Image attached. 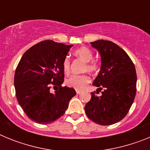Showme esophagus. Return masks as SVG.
Masks as SVG:
<instances>
[{
	"instance_id": "esophagus-1",
	"label": "esophagus",
	"mask_w": 150,
	"mask_h": 150,
	"mask_svg": "<svg viewBox=\"0 0 150 150\" xmlns=\"http://www.w3.org/2000/svg\"><path fill=\"white\" fill-rule=\"evenodd\" d=\"M76 94H80L82 92L81 91H80V90H76Z\"/></svg>"
}]
</instances>
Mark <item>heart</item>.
<instances>
[{
	"label": "heart",
	"mask_w": 150,
	"mask_h": 150,
	"mask_svg": "<svg viewBox=\"0 0 150 150\" xmlns=\"http://www.w3.org/2000/svg\"><path fill=\"white\" fill-rule=\"evenodd\" d=\"M74 55L77 58L86 62V65L84 67V71L88 72H96L98 71L100 67V64L98 61L93 60V52L87 47H80L74 51ZM62 67L63 71L65 74L70 72L71 68V60L68 56L64 57L62 61ZM90 82V78L86 74H81V75H72L66 79V85L67 86L74 88L76 90H83L86 86V85Z\"/></svg>",
	"instance_id": "b5f03b06"
}]
</instances>
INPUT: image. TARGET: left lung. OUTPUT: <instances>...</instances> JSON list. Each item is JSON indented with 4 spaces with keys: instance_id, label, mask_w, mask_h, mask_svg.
Listing matches in <instances>:
<instances>
[{
    "instance_id": "8db88e82",
    "label": "left lung",
    "mask_w": 150,
    "mask_h": 150,
    "mask_svg": "<svg viewBox=\"0 0 150 150\" xmlns=\"http://www.w3.org/2000/svg\"><path fill=\"white\" fill-rule=\"evenodd\" d=\"M91 45L101 59L100 71L92 84L104 91L100 96L91 92L85 111L94 122L110 125L122 120L133 104L137 91L136 70L128 54L116 43L99 40Z\"/></svg>"
}]
</instances>
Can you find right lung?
Returning a JSON list of instances; mask_svg holds the SVG:
<instances>
[{
    "label": "right lung",
    "instance_id": "right-lung-1",
    "mask_svg": "<svg viewBox=\"0 0 150 150\" xmlns=\"http://www.w3.org/2000/svg\"><path fill=\"white\" fill-rule=\"evenodd\" d=\"M73 45L44 40L24 53L14 76L16 96L32 121L50 124L63 116L69 101L76 95L73 88L62 86L64 79L62 61ZM56 87L55 93L51 88Z\"/></svg>",
    "mask_w": 150,
    "mask_h": 150
}]
</instances>
